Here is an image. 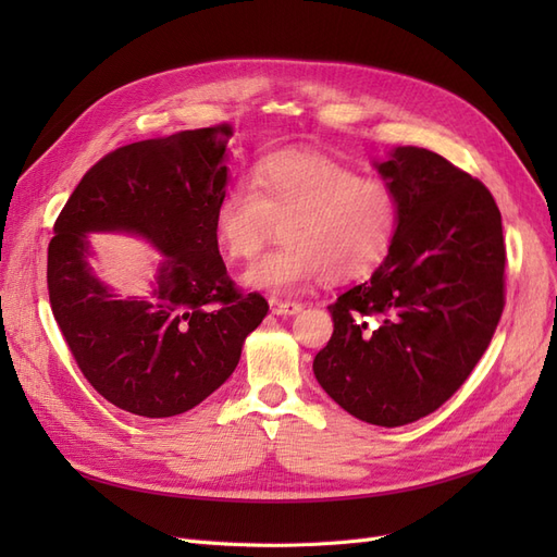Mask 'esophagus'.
I'll return each instance as SVG.
<instances>
[{
    "label": "esophagus",
    "instance_id": "esophagus-1",
    "mask_svg": "<svg viewBox=\"0 0 557 557\" xmlns=\"http://www.w3.org/2000/svg\"><path fill=\"white\" fill-rule=\"evenodd\" d=\"M269 307H272V313H276V315H295L301 311L299 301H283L276 297L269 299Z\"/></svg>",
    "mask_w": 557,
    "mask_h": 557
}]
</instances>
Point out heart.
Here are the masks:
<instances>
[{
  "instance_id": "obj_1",
  "label": "heart",
  "mask_w": 557,
  "mask_h": 557,
  "mask_svg": "<svg viewBox=\"0 0 557 557\" xmlns=\"http://www.w3.org/2000/svg\"><path fill=\"white\" fill-rule=\"evenodd\" d=\"M399 195L381 178L299 148L274 150L250 183H232L213 207L215 242L250 260L283 227L285 246L252 262L248 288L293 293L311 278L350 281L372 274L399 234Z\"/></svg>"
}]
</instances>
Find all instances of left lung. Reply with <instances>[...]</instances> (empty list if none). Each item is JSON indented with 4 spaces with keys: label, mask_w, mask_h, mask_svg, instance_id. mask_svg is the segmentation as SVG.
Here are the masks:
<instances>
[{
    "label": "left lung",
    "mask_w": 557,
    "mask_h": 557,
    "mask_svg": "<svg viewBox=\"0 0 557 557\" xmlns=\"http://www.w3.org/2000/svg\"><path fill=\"white\" fill-rule=\"evenodd\" d=\"M376 172L399 195L397 242L372 278L330 305L313 374L344 411L399 428L467 381L504 309L502 215L491 190L442 156L397 146Z\"/></svg>",
    "instance_id": "obj_1"
}]
</instances>
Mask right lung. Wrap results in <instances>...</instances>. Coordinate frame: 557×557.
<instances>
[{
	"mask_svg": "<svg viewBox=\"0 0 557 557\" xmlns=\"http://www.w3.org/2000/svg\"><path fill=\"white\" fill-rule=\"evenodd\" d=\"M230 125L185 129L113 150L81 178L48 244V297L83 376L117 409L144 418L190 411L239 364L269 311L239 293L213 234L227 185ZM123 231L163 256L144 298L99 282L87 234Z\"/></svg>",
	"mask_w": 557,
	"mask_h": 557,
	"instance_id": "1",
	"label": "right lung"
}]
</instances>
